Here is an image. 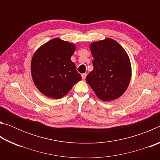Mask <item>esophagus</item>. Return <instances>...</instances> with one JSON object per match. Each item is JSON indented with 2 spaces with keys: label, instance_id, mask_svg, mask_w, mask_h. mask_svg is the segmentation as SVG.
<instances>
[{
  "label": "esophagus",
  "instance_id": "34e87169",
  "mask_svg": "<svg viewBox=\"0 0 160 160\" xmlns=\"http://www.w3.org/2000/svg\"><path fill=\"white\" fill-rule=\"evenodd\" d=\"M86 76H87V73H83V74H82V78L83 80L85 79Z\"/></svg>",
  "mask_w": 160,
  "mask_h": 160
}]
</instances>
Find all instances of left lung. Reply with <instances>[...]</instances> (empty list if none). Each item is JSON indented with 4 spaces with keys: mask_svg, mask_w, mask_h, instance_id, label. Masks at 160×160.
I'll return each instance as SVG.
<instances>
[{
    "mask_svg": "<svg viewBox=\"0 0 160 160\" xmlns=\"http://www.w3.org/2000/svg\"><path fill=\"white\" fill-rule=\"evenodd\" d=\"M90 50L94 68L87 75V82L102 101L118 99L125 92L131 81V66L128 54L110 38L92 42Z\"/></svg>",
    "mask_w": 160,
    "mask_h": 160,
    "instance_id": "8db88e82",
    "label": "left lung"
}]
</instances>
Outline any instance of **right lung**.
Masks as SVG:
<instances>
[{
    "label": "right lung",
    "mask_w": 160,
    "mask_h": 160,
    "mask_svg": "<svg viewBox=\"0 0 160 160\" xmlns=\"http://www.w3.org/2000/svg\"><path fill=\"white\" fill-rule=\"evenodd\" d=\"M75 46L58 38L41 46L31 62L34 85L45 96L60 99L81 80L75 63L70 60Z\"/></svg>",
    "instance_id": "right-lung-1"
}]
</instances>
